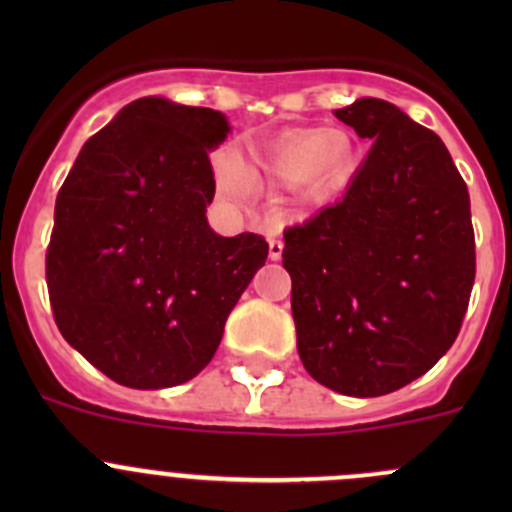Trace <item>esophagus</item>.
<instances>
[{"mask_svg": "<svg viewBox=\"0 0 512 512\" xmlns=\"http://www.w3.org/2000/svg\"><path fill=\"white\" fill-rule=\"evenodd\" d=\"M282 250H285V242L280 237H270V260H280Z\"/></svg>", "mask_w": 512, "mask_h": 512, "instance_id": "1", "label": "esophagus"}]
</instances>
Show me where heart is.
<instances>
[{
  "instance_id": "b5f03b06",
  "label": "heart",
  "mask_w": 512,
  "mask_h": 512,
  "mask_svg": "<svg viewBox=\"0 0 512 512\" xmlns=\"http://www.w3.org/2000/svg\"><path fill=\"white\" fill-rule=\"evenodd\" d=\"M356 168V143L344 131L304 128L287 136L260 170L282 188H297L304 203H324L347 185ZM215 185L223 198L240 203L247 195L245 180H255L257 170L237 163L230 153H220L213 163Z\"/></svg>"
}]
</instances>
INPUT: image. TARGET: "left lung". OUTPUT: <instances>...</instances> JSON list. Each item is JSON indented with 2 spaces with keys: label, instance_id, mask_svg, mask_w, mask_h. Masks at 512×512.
<instances>
[{
  "label": "left lung",
  "instance_id": "left-lung-1",
  "mask_svg": "<svg viewBox=\"0 0 512 512\" xmlns=\"http://www.w3.org/2000/svg\"><path fill=\"white\" fill-rule=\"evenodd\" d=\"M334 116L371 151L337 205L285 230L304 369L384 396L426 374L461 332L476 280L471 198L441 138L381 98Z\"/></svg>",
  "mask_w": 512,
  "mask_h": 512
}]
</instances>
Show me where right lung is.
I'll return each instance as SVG.
<instances>
[{"label": "right lung", "instance_id": "obj_1", "mask_svg": "<svg viewBox=\"0 0 512 512\" xmlns=\"http://www.w3.org/2000/svg\"><path fill=\"white\" fill-rule=\"evenodd\" d=\"M225 116L165 98L128 103L81 148L56 195L46 287L59 332L131 389H165L213 359L227 314L265 265L255 232L220 237L208 148Z\"/></svg>", "mask_w": 512, "mask_h": 512}]
</instances>
